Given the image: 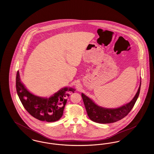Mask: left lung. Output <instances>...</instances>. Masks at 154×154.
<instances>
[{
    "label": "left lung",
    "instance_id": "8db88e82",
    "mask_svg": "<svg viewBox=\"0 0 154 154\" xmlns=\"http://www.w3.org/2000/svg\"><path fill=\"white\" fill-rule=\"evenodd\" d=\"M141 82L138 91L132 100L116 109H106L96 104L88 96L81 94L89 118L94 122L100 124H109L117 122L126 117L133 107L139 95Z\"/></svg>",
    "mask_w": 154,
    "mask_h": 154
}]
</instances>
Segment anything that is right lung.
Instances as JSON below:
<instances>
[{
	"instance_id": "1",
	"label": "right lung",
	"mask_w": 154,
	"mask_h": 154,
	"mask_svg": "<svg viewBox=\"0 0 154 154\" xmlns=\"http://www.w3.org/2000/svg\"><path fill=\"white\" fill-rule=\"evenodd\" d=\"M16 89L23 106L33 117L42 121L55 122L62 117L69 92L73 88H62L49 98L34 95L29 92L20 80L18 71L16 76Z\"/></svg>"
}]
</instances>
